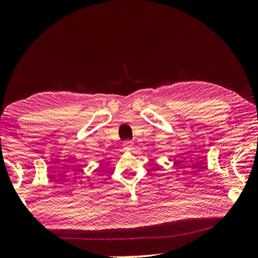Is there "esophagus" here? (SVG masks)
Listing matches in <instances>:
<instances>
[{"label":"esophagus","mask_w":258,"mask_h":258,"mask_svg":"<svg viewBox=\"0 0 258 258\" xmlns=\"http://www.w3.org/2000/svg\"><path fill=\"white\" fill-rule=\"evenodd\" d=\"M123 148L128 152L132 151V150H134V143H132L131 141H126L123 143Z\"/></svg>","instance_id":"esophagus-1"}]
</instances>
